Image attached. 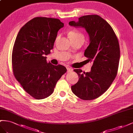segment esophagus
Here are the masks:
<instances>
[{"label":"esophagus","instance_id":"34e87169","mask_svg":"<svg viewBox=\"0 0 133 133\" xmlns=\"http://www.w3.org/2000/svg\"><path fill=\"white\" fill-rule=\"evenodd\" d=\"M67 70L68 72H70L72 71V69H71V68H69V67H67Z\"/></svg>","mask_w":133,"mask_h":133}]
</instances>
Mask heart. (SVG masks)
<instances>
[{"instance_id":"1","label":"heart","mask_w":133,"mask_h":133,"mask_svg":"<svg viewBox=\"0 0 133 133\" xmlns=\"http://www.w3.org/2000/svg\"><path fill=\"white\" fill-rule=\"evenodd\" d=\"M68 35H69V37L72 42L84 39V35H83V34L77 29H74L71 30L68 33ZM59 37V35H58L57 37L56 41L58 39Z\"/></svg>"}]
</instances>
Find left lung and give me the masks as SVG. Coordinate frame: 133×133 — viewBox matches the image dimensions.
<instances>
[{
  "mask_svg": "<svg viewBox=\"0 0 133 133\" xmlns=\"http://www.w3.org/2000/svg\"><path fill=\"white\" fill-rule=\"evenodd\" d=\"M69 24L81 26L89 33L90 43L84 55L93 63L90 72L74 70L79 79L71 86L72 91L83 100L95 99L107 91L117 75L120 55L118 39L111 25L98 15L82 16Z\"/></svg>",
  "mask_w": 133,
  "mask_h": 133,
  "instance_id": "left-lung-1",
  "label": "left lung"
}]
</instances>
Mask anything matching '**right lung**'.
<instances>
[{
    "mask_svg": "<svg viewBox=\"0 0 133 133\" xmlns=\"http://www.w3.org/2000/svg\"><path fill=\"white\" fill-rule=\"evenodd\" d=\"M63 26L58 19L37 17L23 26L16 37L12 55L13 74L35 99L50 96L67 71L61 64L48 63L44 56L51 53L58 30Z\"/></svg>",
    "mask_w": 133,
    "mask_h": 133,
    "instance_id": "obj_1",
    "label": "right lung"
}]
</instances>
